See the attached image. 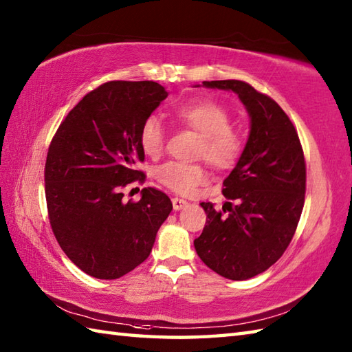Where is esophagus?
<instances>
[{"label":"esophagus","instance_id":"34e87169","mask_svg":"<svg viewBox=\"0 0 352 352\" xmlns=\"http://www.w3.org/2000/svg\"><path fill=\"white\" fill-rule=\"evenodd\" d=\"M186 206H188V201H186V199H182V198H178V197L172 198V207H174L175 212L177 210H182V208L186 207Z\"/></svg>","mask_w":352,"mask_h":352}]
</instances>
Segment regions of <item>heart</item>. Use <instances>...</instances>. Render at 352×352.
Wrapping results in <instances>:
<instances>
[{
    "label": "heart",
    "mask_w": 352,
    "mask_h": 352,
    "mask_svg": "<svg viewBox=\"0 0 352 352\" xmlns=\"http://www.w3.org/2000/svg\"><path fill=\"white\" fill-rule=\"evenodd\" d=\"M175 121L201 134L197 157L204 159L214 169H230L243 151V134L231 124L230 111L213 100L183 102L174 109ZM166 144V130L154 115L145 118L139 129V145L149 159H157ZM155 180L164 188L188 195L207 180L201 164L168 162L154 170Z\"/></svg>",
    "instance_id": "heart-1"
}]
</instances>
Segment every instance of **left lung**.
I'll return each mask as SVG.
<instances>
[{
  "label": "left lung",
  "instance_id": "obj_1",
  "mask_svg": "<svg viewBox=\"0 0 352 352\" xmlns=\"http://www.w3.org/2000/svg\"><path fill=\"white\" fill-rule=\"evenodd\" d=\"M233 91L251 119L250 138L236 168L223 180V197L234 199L228 214L201 203L207 214L193 241L204 263L228 280H248L271 267L286 251L301 218L305 160L289 116L271 96L241 80L203 81Z\"/></svg>",
  "mask_w": 352,
  "mask_h": 352
}]
</instances>
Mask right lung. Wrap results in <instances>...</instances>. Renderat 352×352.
<instances>
[{
    "mask_svg": "<svg viewBox=\"0 0 352 352\" xmlns=\"http://www.w3.org/2000/svg\"><path fill=\"white\" fill-rule=\"evenodd\" d=\"M168 92L155 81H107L89 92L52 138L45 163L48 218L58 245L87 275L115 280L145 261L172 203L142 189L139 201L122 189L142 182L139 129Z\"/></svg>",
    "mask_w": 352,
    "mask_h": 352,
    "instance_id": "1",
    "label": "right lung"
}]
</instances>
